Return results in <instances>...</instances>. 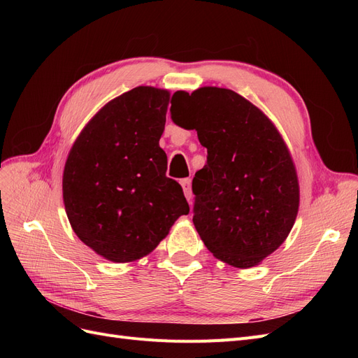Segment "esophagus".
Wrapping results in <instances>:
<instances>
[{
	"label": "esophagus",
	"instance_id": "1",
	"mask_svg": "<svg viewBox=\"0 0 358 358\" xmlns=\"http://www.w3.org/2000/svg\"><path fill=\"white\" fill-rule=\"evenodd\" d=\"M180 185L183 188V194H185V197L188 200V203L191 204V200H192V189H191V179H182L180 180Z\"/></svg>",
	"mask_w": 358,
	"mask_h": 358
}]
</instances>
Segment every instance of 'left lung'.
Listing matches in <instances>:
<instances>
[{
    "mask_svg": "<svg viewBox=\"0 0 358 358\" xmlns=\"http://www.w3.org/2000/svg\"><path fill=\"white\" fill-rule=\"evenodd\" d=\"M170 113L208 149L192 179L201 241L227 264H259L284 243L299 212L297 173L282 137L258 107L216 86L175 92Z\"/></svg>",
    "mask_w": 358,
    "mask_h": 358,
    "instance_id": "obj_1",
    "label": "left lung"
}]
</instances>
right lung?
Here are the masks:
<instances>
[{
  "label": "right lung",
  "mask_w": 358,
  "mask_h": 358,
  "mask_svg": "<svg viewBox=\"0 0 358 358\" xmlns=\"http://www.w3.org/2000/svg\"><path fill=\"white\" fill-rule=\"evenodd\" d=\"M169 101V91L152 86L116 96L82 129L66 161L62 197L71 229L113 263L152 252L189 212L159 148Z\"/></svg>",
  "instance_id": "right-lung-1"
}]
</instances>
